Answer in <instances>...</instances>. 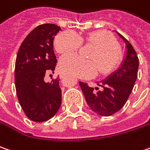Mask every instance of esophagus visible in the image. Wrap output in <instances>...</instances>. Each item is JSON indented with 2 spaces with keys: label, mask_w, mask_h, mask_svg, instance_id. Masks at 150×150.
Listing matches in <instances>:
<instances>
[{
  "label": "esophagus",
  "mask_w": 150,
  "mask_h": 150,
  "mask_svg": "<svg viewBox=\"0 0 150 150\" xmlns=\"http://www.w3.org/2000/svg\"><path fill=\"white\" fill-rule=\"evenodd\" d=\"M65 76V73H60V79H63Z\"/></svg>",
  "instance_id": "1"
}]
</instances>
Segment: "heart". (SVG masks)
<instances>
[{"label":"heart","mask_w":150,"mask_h":150,"mask_svg":"<svg viewBox=\"0 0 150 150\" xmlns=\"http://www.w3.org/2000/svg\"><path fill=\"white\" fill-rule=\"evenodd\" d=\"M82 42L95 46L90 56L93 61L83 60L75 54L65 55L59 62L60 69L63 72L80 79H88L97 73L98 68L101 73L106 74L113 71L120 63L121 54L118 50V42L112 34L106 31L97 30L85 36H79L74 31L66 30L56 35L54 46L59 54H66L76 51Z\"/></svg>","instance_id":"obj_1"}]
</instances>
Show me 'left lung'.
I'll list each match as a JSON object with an SVG mask.
<instances>
[{
    "label": "left lung",
    "instance_id": "left-lung-1",
    "mask_svg": "<svg viewBox=\"0 0 150 150\" xmlns=\"http://www.w3.org/2000/svg\"><path fill=\"white\" fill-rule=\"evenodd\" d=\"M127 45V56L121 67L100 83L99 88L89 87L79 82V85L90 109L103 116L116 113L124 106L132 91L138 77L139 58L132 45L122 34L117 33Z\"/></svg>",
    "mask_w": 150,
    "mask_h": 150
}]
</instances>
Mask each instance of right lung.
I'll return each mask as SVG.
<instances>
[{
	"instance_id": "obj_1",
	"label": "right lung",
	"mask_w": 150,
	"mask_h": 150,
	"mask_svg": "<svg viewBox=\"0 0 150 150\" xmlns=\"http://www.w3.org/2000/svg\"><path fill=\"white\" fill-rule=\"evenodd\" d=\"M60 30V27L52 23L36 27L24 39L17 55L16 92L23 110L33 122L50 119L62 104L60 79H52L50 83L44 81L46 74L54 73L57 60L53 40Z\"/></svg>"
}]
</instances>
